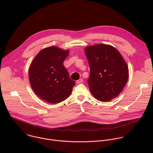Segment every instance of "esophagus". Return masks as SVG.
<instances>
[{
  "label": "esophagus",
  "instance_id": "1",
  "mask_svg": "<svg viewBox=\"0 0 153 153\" xmlns=\"http://www.w3.org/2000/svg\"><path fill=\"white\" fill-rule=\"evenodd\" d=\"M82 82H83V79H79V80H77L76 81V83H77V84L81 83H82Z\"/></svg>",
  "mask_w": 153,
  "mask_h": 153
}]
</instances>
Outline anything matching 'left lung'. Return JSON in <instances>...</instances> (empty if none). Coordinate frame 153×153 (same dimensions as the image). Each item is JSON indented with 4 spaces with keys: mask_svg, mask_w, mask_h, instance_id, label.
<instances>
[{
    "mask_svg": "<svg viewBox=\"0 0 153 153\" xmlns=\"http://www.w3.org/2000/svg\"><path fill=\"white\" fill-rule=\"evenodd\" d=\"M85 53L90 69L88 83L93 96L102 102L118 96L129 77L127 64L120 53L105 44L87 47Z\"/></svg>",
    "mask_w": 153,
    "mask_h": 153,
    "instance_id": "left-lung-1",
    "label": "left lung"
}]
</instances>
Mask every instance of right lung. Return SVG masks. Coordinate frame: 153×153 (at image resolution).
I'll return each mask as SVG.
<instances>
[{"label":"right lung","instance_id":"add662e5","mask_svg":"<svg viewBox=\"0 0 153 153\" xmlns=\"http://www.w3.org/2000/svg\"><path fill=\"white\" fill-rule=\"evenodd\" d=\"M69 54L56 47L42 50L31 62L29 80L34 92L42 100L55 104L71 94L75 81L69 77L63 61Z\"/></svg>","mask_w":153,"mask_h":153}]
</instances>
